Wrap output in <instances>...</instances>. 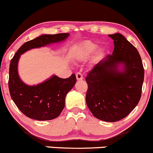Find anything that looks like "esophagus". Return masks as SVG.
<instances>
[{
    "label": "esophagus",
    "mask_w": 153,
    "mask_h": 153,
    "mask_svg": "<svg viewBox=\"0 0 153 153\" xmlns=\"http://www.w3.org/2000/svg\"><path fill=\"white\" fill-rule=\"evenodd\" d=\"M76 77L77 80H82L83 79V75L80 72H78L76 74Z\"/></svg>",
    "instance_id": "obj_1"
}]
</instances>
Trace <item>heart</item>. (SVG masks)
<instances>
[{"label":"heart","instance_id":"heart-1","mask_svg":"<svg viewBox=\"0 0 153 153\" xmlns=\"http://www.w3.org/2000/svg\"><path fill=\"white\" fill-rule=\"evenodd\" d=\"M97 47V45L91 41H85L79 44L77 48L76 54L77 59L80 61L86 60L94 53ZM105 51V49L104 48H99L95 53V59H100L104 54Z\"/></svg>","mask_w":153,"mask_h":153}]
</instances>
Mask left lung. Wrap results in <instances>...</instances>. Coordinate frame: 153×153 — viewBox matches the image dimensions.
I'll return each mask as SVG.
<instances>
[{"mask_svg":"<svg viewBox=\"0 0 153 153\" xmlns=\"http://www.w3.org/2000/svg\"><path fill=\"white\" fill-rule=\"evenodd\" d=\"M109 36L114 40V51L88 73L86 102L95 117L113 123L137 105L145 72L137 48L119 33Z\"/></svg>","mask_w":153,"mask_h":153,"instance_id":"left-lung-1","label":"left lung"}]
</instances>
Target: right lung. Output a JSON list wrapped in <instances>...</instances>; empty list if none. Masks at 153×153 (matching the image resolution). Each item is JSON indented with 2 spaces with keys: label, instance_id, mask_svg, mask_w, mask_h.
Here are the masks:
<instances>
[{
  "label": "right lung",
  "instance_id": "obj_1",
  "mask_svg": "<svg viewBox=\"0 0 153 153\" xmlns=\"http://www.w3.org/2000/svg\"><path fill=\"white\" fill-rule=\"evenodd\" d=\"M68 33L43 34L27 41L18 50L10 61L8 87L13 101L23 114L33 120H51L59 117L65 106L66 94L76 84L74 74L67 79L52 75L37 85H28L20 78L18 65L21 55L32 48L66 40Z\"/></svg>",
  "mask_w": 153,
  "mask_h": 153
}]
</instances>
